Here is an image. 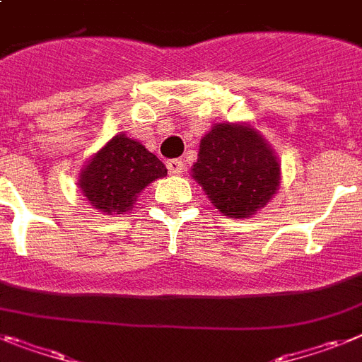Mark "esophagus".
Instances as JSON below:
<instances>
[{"label":"esophagus","instance_id":"34e87169","mask_svg":"<svg viewBox=\"0 0 362 362\" xmlns=\"http://www.w3.org/2000/svg\"><path fill=\"white\" fill-rule=\"evenodd\" d=\"M167 171L169 175H182L184 173V162L180 158H173V160H167Z\"/></svg>","mask_w":362,"mask_h":362}]
</instances>
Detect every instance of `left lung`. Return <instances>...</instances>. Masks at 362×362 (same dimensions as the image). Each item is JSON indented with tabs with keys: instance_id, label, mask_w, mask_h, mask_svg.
Returning <instances> with one entry per match:
<instances>
[{
	"instance_id": "obj_1",
	"label": "left lung",
	"mask_w": 362,
	"mask_h": 362,
	"mask_svg": "<svg viewBox=\"0 0 362 362\" xmlns=\"http://www.w3.org/2000/svg\"><path fill=\"white\" fill-rule=\"evenodd\" d=\"M191 171L211 204L235 218L254 215L279 186L276 154L247 124H215L200 141Z\"/></svg>"
}]
</instances>
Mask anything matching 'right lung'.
I'll list each match as a JSON object with an SVG mask.
<instances>
[{"label": "right lung", "mask_w": 362, "mask_h": 362, "mask_svg": "<svg viewBox=\"0 0 362 362\" xmlns=\"http://www.w3.org/2000/svg\"><path fill=\"white\" fill-rule=\"evenodd\" d=\"M165 175V165L144 145L117 134L84 167L78 186L97 209L124 214L145 186Z\"/></svg>", "instance_id": "add662e5"}]
</instances>
